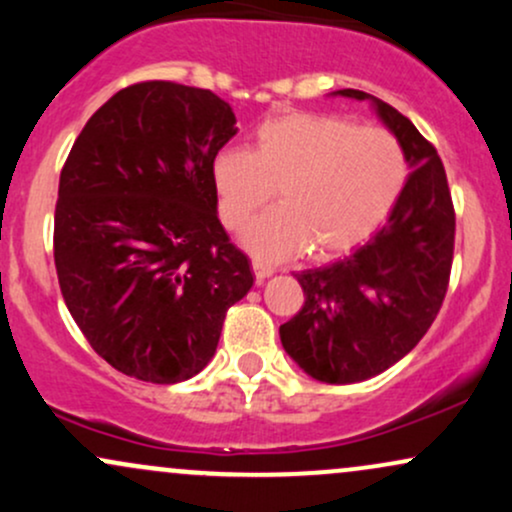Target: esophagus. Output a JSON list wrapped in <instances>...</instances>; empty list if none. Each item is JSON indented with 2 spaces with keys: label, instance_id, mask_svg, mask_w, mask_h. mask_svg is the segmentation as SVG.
<instances>
[{
  "label": "esophagus",
  "instance_id": "1",
  "mask_svg": "<svg viewBox=\"0 0 512 512\" xmlns=\"http://www.w3.org/2000/svg\"><path fill=\"white\" fill-rule=\"evenodd\" d=\"M252 272H255L257 281H262V279H267V276L274 274V267L264 260H252Z\"/></svg>",
  "mask_w": 512,
  "mask_h": 512
}]
</instances>
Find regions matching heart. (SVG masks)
<instances>
[{"label": "heart", "instance_id": "heart-1", "mask_svg": "<svg viewBox=\"0 0 512 512\" xmlns=\"http://www.w3.org/2000/svg\"><path fill=\"white\" fill-rule=\"evenodd\" d=\"M219 214L238 231L274 197L281 207L245 228V248L281 260L305 245L339 255L363 243L387 219L409 175L407 151L385 127H356L342 115L286 113L264 120L255 151L216 154Z\"/></svg>", "mask_w": 512, "mask_h": 512}]
</instances>
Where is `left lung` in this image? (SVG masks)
<instances>
[{"label": "left lung", "mask_w": 512, "mask_h": 512, "mask_svg": "<svg viewBox=\"0 0 512 512\" xmlns=\"http://www.w3.org/2000/svg\"><path fill=\"white\" fill-rule=\"evenodd\" d=\"M337 93L373 103L411 168L385 226L366 245L296 274L305 303L279 327L286 354L310 378L346 385L383 373L433 325L448 293L455 209L436 146L409 117L356 88Z\"/></svg>", "instance_id": "8db88e82"}]
</instances>
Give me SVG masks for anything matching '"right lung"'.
I'll return each instance as SVG.
<instances>
[{
    "label": "right lung",
    "mask_w": 512,
    "mask_h": 512,
    "mask_svg": "<svg viewBox=\"0 0 512 512\" xmlns=\"http://www.w3.org/2000/svg\"><path fill=\"white\" fill-rule=\"evenodd\" d=\"M236 132L207 88L142 81L101 105L69 151L55 207L62 298L129 378L197 375L255 281L216 216L211 166Z\"/></svg>",
    "instance_id": "1"
}]
</instances>
